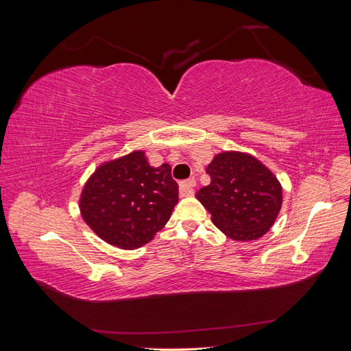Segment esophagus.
I'll use <instances>...</instances> for the list:
<instances>
[{
	"label": "esophagus",
	"mask_w": 351,
	"mask_h": 351,
	"mask_svg": "<svg viewBox=\"0 0 351 351\" xmlns=\"http://www.w3.org/2000/svg\"><path fill=\"white\" fill-rule=\"evenodd\" d=\"M195 186H196V182L195 178H190V180H186V182H182L180 183V196H190L193 195L195 192Z\"/></svg>",
	"instance_id": "1"
}]
</instances>
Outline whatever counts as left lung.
Segmentation results:
<instances>
[{
  "instance_id": "8db88e82",
  "label": "left lung",
  "mask_w": 351,
  "mask_h": 351,
  "mask_svg": "<svg viewBox=\"0 0 351 351\" xmlns=\"http://www.w3.org/2000/svg\"><path fill=\"white\" fill-rule=\"evenodd\" d=\"M206 173L210 183L196 197L212 222L237 241L267 234L282 205V187L271 169L249 154L230 151L212 159Z\"/></svg>"
}]
</instances>
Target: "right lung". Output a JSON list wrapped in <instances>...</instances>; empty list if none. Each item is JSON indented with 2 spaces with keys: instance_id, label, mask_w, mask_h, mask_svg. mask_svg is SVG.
<instances>
[{
  "instance_id": "obj_1",
  "label": "right lung",
  "mask_w": 351,
  "mask_h": 351,
  "mask_svg": "<svg viewBox=\"0 0 351 351\" xmlns=\"http://www.w3.org/2000/svg\"><path fill=\"white\" fill-rule=\"evenodd\" d=\"M177 202L171 167H151L143 151H134L95 169L82 190L79 208L98 237L133 250L167 224Z\"/></svg>"
}]
</instances>
